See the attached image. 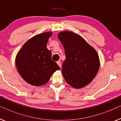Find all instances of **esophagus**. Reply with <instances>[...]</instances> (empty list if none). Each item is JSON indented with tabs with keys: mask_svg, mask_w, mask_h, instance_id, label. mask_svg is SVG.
<instances>
[{
	"mask_svg": "<svg viewBox=\"0 0 121 121\" xmlns=\"http://www.w3.org/2000/svg\"><path fill=\"white\" fill-rule=\"evenodd\" d=\"M57 65H59V67H60L61 68V64L60 61H57Z\"/></svg>",
	"mask_w": 121,
	"mask_h": 121,
	"instance_id": "esophagus-1",
	"label": "esophagus"
}]
</instances>
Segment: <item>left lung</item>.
I'll use <instances>...</instances> for the list:
<instances>
[{
	"mask_svg": "<svg viewBox=\"0 0 121 121\" xmlns=\"http://www.w3.org/2000/svg\"><path fill=\"white\" fill-rule=\"evenodd\" d=\"M57 37L65 52L62 69L65 79L76 89L84 87L93 81L99 69L96 51L81 35L72 31L60 32Z\"/></svg>",
	"mask_w": 121,
	"mask_h": 121,
	"instance_id": "obj_1",
	"label": "left lung"
}]
</instances>
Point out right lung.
<instances>
[{"instance_id": "obj_1", "label": "right lung", "mask_w": 121, "mask_h": 121, "mask_svg": "<svg viewBox=\"0 0 121 121\" xmlns=\"http://www.w3.org/2000/svg\"><path fill=\"white\" fill-rule=\"evenodd\" d=\"M52 34L45 32L27 40L15 58L16 69L21 77L32 86H42L60 67L52 60V52L47 44Z\"/></svg>"}]
</instances>
